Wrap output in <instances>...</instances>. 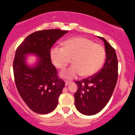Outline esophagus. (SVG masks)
Returning a JSON list of instances; mask_svg holds the SVG:
<instances>
[{
  "instance_id": "1",
  "label": "esophagus",
  "mask_w": 135,
  "mask_h": 135,
  "mask_svg": "<svg viewBox=\"0 0 135 135\" xmlns=\"http://www.w3.org/2000/svg\"><path fill=\"white\" fill-rule=\"evenodd\" d=\"M71 83H72V82H71V81H69V80H66V81H65V85H66V86H68V85H69Z\"/></svg>"
}]
</instances>
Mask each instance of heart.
I'll return each mask as SVG.
<instances>
[{
    "mask_svg": "<svg viewBox=\"0 0 135 135\" xmlns=\"http://www.w3.org/2000/svg\"><path fill=\"white\" fill-rule=\"evenodd\" d=\"M63 47H52L51 58L56 67L64 70L71 62L74 65L61 73V76L69 79L78 75L92 76L95 74L105 61V50L101 44L94 43L84 37H75L63 42Z\"/></svg>",
    "mask_w": 135,
    "mask_h": 135,
    "instance_id": "obj_1",
    "label": "heart"
}]
</instances>
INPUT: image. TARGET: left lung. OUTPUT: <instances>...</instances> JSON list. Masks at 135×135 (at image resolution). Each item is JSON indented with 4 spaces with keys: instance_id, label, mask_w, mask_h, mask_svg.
<instances>
[{
    "instance_id": "obj_1",
    "label": "left lung",
    "mask_w": 135,
    "mask_h": 135,
    "mask_svg": "<svg viewBox=\"0 0 135 135\" xmlns=\"http://www.w3.org/2000/svg\"><path fill=\"white\" fill-rule=\"evenodd\" d=\"M106 60L98 72L90 77L77 80L74 94L75 107L86 115L97 114L107 104L114 92L118 77V61L114 48L104 38Z\"/></svg>"
}]
</instances>
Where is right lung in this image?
<instances>
[{
	"label": "right lung",
	"instance_id": "add662e5",
	"mask_svg": "<svg viewBox=\"0 0 135 135\" xmlns=\"http://www.w3.org/2000/svg\"><path fill=\"white\" fill-rule=\"evenodd\" d=\"M68 31L60 29L39 30L31 33L17 47L13 60V73L20 95L29 108L40 114L55 109L65 83L51 63L52 46ZM34 53L40 59L34 68L25 63L24 55Z\"/></svg>",
	"mask_w": 135,
	"mask_h": 135
}]
</instances>
